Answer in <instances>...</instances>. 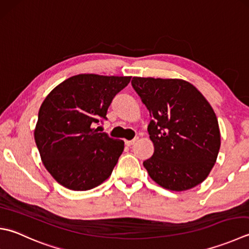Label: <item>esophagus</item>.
I'll return each instance as SVG.
<instances>
[{
    "instance_id": "1",
    "label": "esophagus",
    "mask_w": 249,
    "mask_h": 249,
    "mask_svg": "<svg viewBox=\"0 0 249 249\" xmlns=\"http://www.w3.org/2000/svg\"><path fill=\"white\" fill-rule=\"evenodd\" d=\"M136 141H137V138H135V139H133V140H126L125 141V144L127 145V147H130V145H133Z\"/></svg>"
}]
</instances>
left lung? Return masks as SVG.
I'll return each mask as SVG.
<instances>
[{
  "label": "left lung",
  "instance_id": "obj_1",
  "mask_svg": "<svg viewBox=\"0 0 249 249\" xmlns=\"http://www.w3.org/2000/svg\"><path fill=\"white\" fill-rule=\"evenodd\" d=\"M131 85L152 118L148 131L154 153L143 162L149 176L172 191L203 182L220 149L218 121L205 97L178 79L133 77Z\"/></svg>",
  "mask_w": 249,
  "mask_h": 249
}]
</instances>
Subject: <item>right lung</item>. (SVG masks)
<instances>
[{
	"instance_id": "1",
	"label": "right lung",
	"mask_w": 249,
	"mask_h": 249,
	"mask_svg": "<svg viewBox=\"0 0 249 249\" xmlns=\"http://www.w3.org/2000/svg\"><path fill=\"white\" fill-rule=\"evenodd\" d=\"M131 76L79 74L63 81L43 101L34 139L44 166L61 186L86 191L108 179L123 140L95 128L107 120L115 95Z\"/></svg>"
}]
</instances>
